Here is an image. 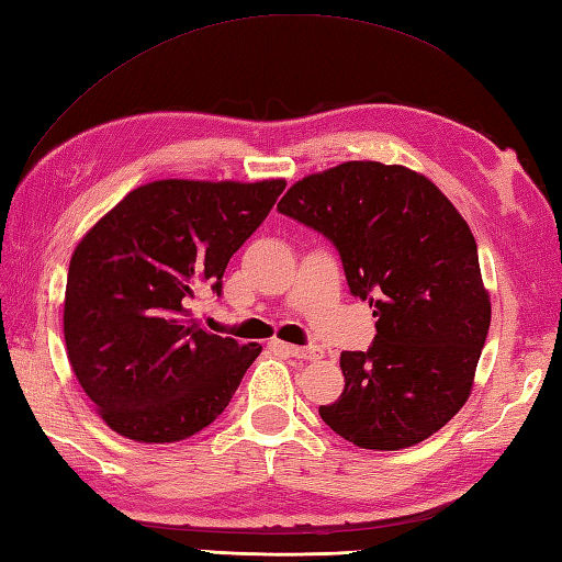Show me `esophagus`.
Segmentation results:
<instances>
[{
  "label": "esophagus",
  "mask_w": 562,
  "mask_h": 562,
  "mask_svg": "<svg viewBox=\"0 0 562 562\" xmlns=\"http://www.w3.org/2000/svg\"><path fill=\"white\" fill-rule=\"evenodd\" d=\"M281 348H283L285 353L293 356V358H297V360H322V356H324L322 348H315V346L305 348V346H289V344H281Z\"/></svg>",
  "instance_id": "1"
}]
</instances>
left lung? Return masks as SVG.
<instances>
[{
    "instance_id": "left-lung-1",
    "label": "left lung",
    "mask_w": 562,
    "mask_h": 562,
    "mask_svg": "<svg viewBox=\"0 0 562 562\" xmlns=\"http://www.w3.org/2000/svg\"><path fill=\"white\" fill-rule=\"evenodd\" d=\"M279 211L327 235L378 317L368 351L341 353L346 386L322 420L363 450L428 440L467 404L491 327L469 223L423 172L378 160L305 176Z\"/></svg>"
}]
</instances>
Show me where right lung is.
Returning a JSON list of instances; mask_svg holds the SVG:
<instances>
[{
    "instance_id": "add662e5",
    "label": "right lung",
    "mask_w": 562,
    "mask_h": 562,
    "mask_svg": "<svg viewBox=\"0 0 562 562\" xmlns=\"http://www.w3.org/2000/svg\"><path fill=\"white\" fill-rule=\"evenodd\" d=\"M285 180H154L98 218L69 261L67 358L110 430L166 445L214 423L261 353L209 334L196 295L221 293L231 257Z\"/></svg>"
}]
</instances>
